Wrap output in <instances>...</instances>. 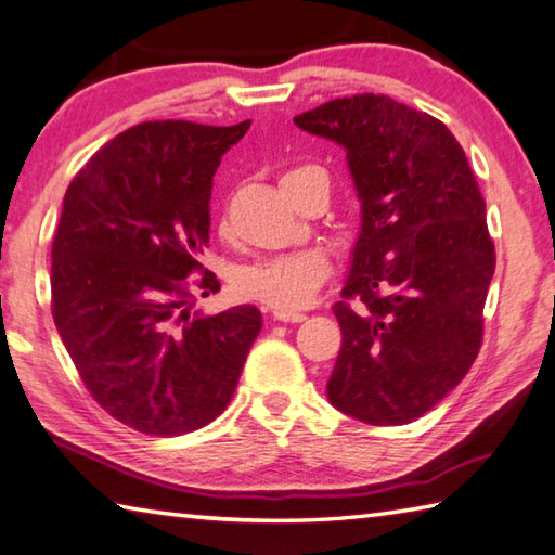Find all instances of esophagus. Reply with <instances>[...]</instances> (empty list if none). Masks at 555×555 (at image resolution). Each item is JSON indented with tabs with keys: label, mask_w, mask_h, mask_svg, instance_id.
Wrapping results in <instances>:
<instances>
[{
	"label": "esophagus",
	"mask_w": 555,
	"mask_h": 555,
	"mask_svg": "<svg viewBox=\"0 0 555 555\" xmlns=\"http://www.w3.org/2000/svg\"><path fill=\"white\" fill-rule=\"evenodd\" d=\"M273 321H280V323H301V321H307V313H299V311H275L273 313Z\"/></svg>",
	"instance_id": "obj_1"
}]
</instances>
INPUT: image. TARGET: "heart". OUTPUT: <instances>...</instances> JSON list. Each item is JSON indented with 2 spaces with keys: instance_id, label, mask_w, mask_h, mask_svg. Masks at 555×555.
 Listing matches in <instances>:
<instances>
[{
  "instance_id": "obj_1",
  "label": "heart",
  "mask_w": 555,
  "mask_h": 555,
  "mask_svg": "<svg viewBox=\"0 0 555 555\" xmlns=\"http://www.w3.org/2000/svg\"><path fill=\"white\" fill-rule=\"evenodd\" d=\"M311 175H325L319 165H292L280 175V186L289 196L304 179ZM331 275V263L321 251H294L280 256H266L242 266L232 278L236 294L275 311H292L307 304L315 289Z\"/></svg>"
}]
</instances>
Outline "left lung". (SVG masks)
I'll return each instance as SVG.
<instances>
[{
	"instance_id": "obj_1",
	"label": "left lung",
	"mask_w": 555,
	"mask_h": 555,
	"mask_svg": "<svg viewBox=\"0 0 555 555\" xmlns=\"http://www.w3.org/2000/svg\"><path fill=\"white\" fill-rule=\"evenodd\" d=\"M294 124L343 145L361 198L327 400L371 426L410 424L481 349L495 246L477 177L443 121L388 95L337 98Z\"/></svg>"
}]
</instances>
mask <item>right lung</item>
<instances>
[{"mask_svg": "<svg viewBox=\"0 0 555 555\" xmlns=\"http://www.w3.org/2000/svg\"><path fill=\"white\" fill-rule=\"evenodd\" d=\"M248 127L135 124L66 189L52 319L90 398L141 434L182 436L220 416L261 333L248 304L191 313L194 289H220L198 254L210 242L212 175Z\"/></svg>", "mask_w": 555, "mask_h": 555, "instance_id": "add662e5", "label": "right lung"}]
</instances>
